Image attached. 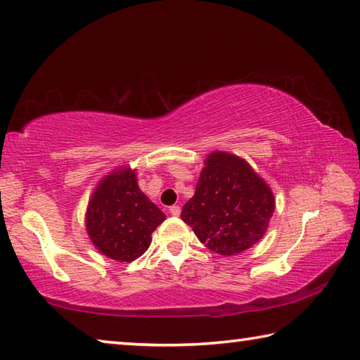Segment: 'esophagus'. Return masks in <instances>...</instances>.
I'll return each mask as SVG.
<instances>
[{
    "mask_svg": "<svg viewBox=\"0 0 360 360\" xmlns=\"http://www.w3.org/2000/svg\"><path fill=\"white\" fill-rule=\"evenodd\" d=\"M169 212H172V216H179L181 214V206L179 205L169 206Z\"/></svg>",
    "mask_w": 360,
    "mask_h": 360,
    "instance_id": "obj_1",
    "label": "esophagus"
}]
</instances>
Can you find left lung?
Listing matches in <instances>:
<instances>
[{
	"label": "left lung",
	"instance_id": "obj_1",
	"mask_svg": "<svg viewBox=\"0 0 360 360\" xmlns=\"http://www.w3.org/2000/svg\"><path fill=\"white\" fill-rule=\"evenodd\" d=\"M275 211V197L246 160L229 152L208 155L195 195L181 219L212 252L235 255L257 243Z\"/></svg>",
	"mask_w": 360,
	"mask_h": 360
}]
</instances>
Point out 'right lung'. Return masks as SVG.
Listing matches in <instances>:
<instances>
[{"mask_svg":"<svg viewBox=\"0 0 360 360\" xmlns=\"http://www.w3.org/2000/svg\"><path fill=\"white\" fill-rule=\"evenodd\" d=\"M165 214L138 187L135 169H115L95 188L85 227L90 241L106 257L131 262L148 251L150 235Z\"/></svg>","mask_w":360,"mask_h":360,"instance_id":"right-lung-1","label":"right lung"}]
</instances>
